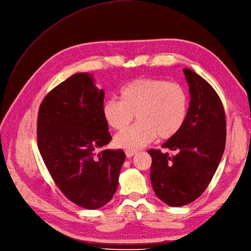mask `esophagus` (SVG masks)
Segmentation results:
<instances>
[{"label": "esophagus", "mask_w": 251, "mask_h": 251, "mask_svg": "<svg viewBox=\"0 0 251 251\" xmlns=\"http://www.w3.org/2000/svg\"><path fill=\"white\" fill-rule=\"evenodd\" d=\"M135 154H137L136 150H126V157H132V156H134Z\"/></svg>", "instance_id": "1"}]
</instances>
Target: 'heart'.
<instances>
[{"label": "heart", "instance_id": "b5f03b06", "mask_svg": "<svg viewBox=\"0 0 251 251\" xmlns=\"http://www.w3.org/2000/svg\"><path fill=\"white\" fill-rule=\"evenodd\" d=\"M188 94L177 82L156 78H138L124 85L119 100L109 99L103 104L106 123L123 131L134 118L138 122L114 138L117 147L137 150L151 143L155 137L169 139L185 123Z\"/></svg>", "mask_w": 251, "mask_h": 251}]
</instances>
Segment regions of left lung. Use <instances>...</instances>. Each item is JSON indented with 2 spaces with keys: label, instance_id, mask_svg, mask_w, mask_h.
<instances>
[{
  "label": "left lung",
  "instance_id": "left-lung-1",
  "mask_svg": "<svg viewBox=\"0 0 251 251\" xmlns=\"http://www.w3.org/2000/svg\"><path fill=\"white\" fill-rule=\"evenodd\" d=\"M183 73L190 103L180 131L163 144L176 153L149 149L150 180L155 195L169 206L194 202L211 181L225 151L226 125L222 100L205 79L189 69Z\"/></svg>",
  "mask_w": 251,
  "mask_h": 251
}]
</instances>
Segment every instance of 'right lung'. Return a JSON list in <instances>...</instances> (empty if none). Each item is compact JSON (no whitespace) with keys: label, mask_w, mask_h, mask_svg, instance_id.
<instances>
[{"label":"right lung","mask_w":251,"mask_h":251,"mask_svg":"<svg viewBox=\"0 0 251 251\" xmlns=\"http://www.w3.org/2000/svg\"><path fill=\"white\" fill-rule=\"evenodd\" d=\"M104 96L93 75L77 73L46 95L38 113V148L48 172L70 201L85 209L112 199L126 159L120 149L97 154L111 141Z\"/></svg>","instance_id":"add662e5"}]
</instances>
